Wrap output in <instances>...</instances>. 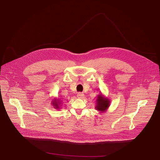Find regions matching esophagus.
I'll use <instances>...</instances> for the list:
<instances>
[{"label":"esophagus","instance_id":"obj_1","mask_svg":"<svg viewBox=\"0 0 160 160\" xmlns=\"http://www.w3.org/2000/svg\"><path fill=\"white\" fill-rule=\"evenodd\" d=\"M77 97L78 98H83L84 97V95L82 93H81V92H79L77 94Z\"/></svg>","mask_w":160,"mask_h":160}]
</instances>
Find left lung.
I'll list each match as a JSON object with an SVG mask.
<instances>
[{
	"instance_id": "obj_1",
	"label": "left lung",
	"mask_w": 160,
	"mask_h": 160,
	"mask_svg": "<svg viewBox=\"0 0 160 160\" xmlns=\"http://www.w3.org/2000/svg\"><path fill=\"white\" fill-rule=\"evenodd\" d=\"M95 102L96 105L95 108L98 112H100V113L106 112L110 105V100L101 92H100V93L97 97Z\"/></svg>"
}]
</instances>
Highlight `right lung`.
Returning a JSON list of instances; mask_svg holds the SVG:
<instances>
[{
	"mask_svg": "<svg viewBox=\"0 0 160 160\" xmlns=\"http://www.w3.org/2000/svg\"><path fill=\"white\" fill-rule=\"evenodd\" d=\"M62 102L60 99L57 98H54L53 99H52L51 104L52 105V106H53V107L55 109L60 110V108H61V106L62 104Z\"/></svg>",
	"mask_w": 160,
	"mask_h": 160,
	"instance_id": "add662e5",
	"label": "right lung"
}]
</instances>
